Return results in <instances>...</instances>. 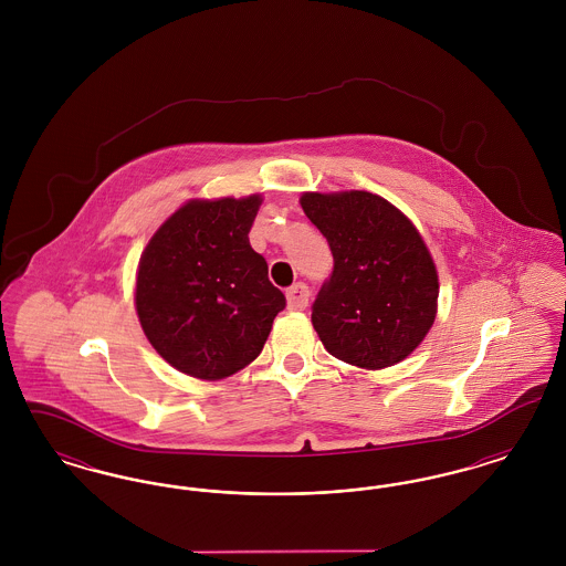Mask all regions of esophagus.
<instances>
[{
  "label": "esophagus",
  "instance_id": "1",
  "mask_svg": "<svg viewBox=\"0 0 566 566\" xmlns=\"http://www.w3.org/2000/svg\"><path fill=\"white\" fill-rule=\"evenodd\" d=\"M307 301H310V289L303 282H296L286 291V303H289V310L293 312L305 310Z\"/></svg>",
  "mask_w": 566,
  "mask_h": 566
}]
</instances>
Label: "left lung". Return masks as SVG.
Listing matches in <instances>:
<instances>
[{
    "instance_id": "left-lung-1",
    "label": "left lung",
    "mask_w": 566,
    "mask_h": 566,
    "mask_svg": "<svg viewBox=\"0 0 566 566\" xmlns=\"http://www.w3.org/2000/svg\"><path fill=\"white\" fill-rule=\"evenodd\" d=\"M301 208L333 252V271L312 305L328 354L384 369L416 350L437 316L439 280L413 222L367 190L303 192Z\"/></svg>"
}]
</instances>
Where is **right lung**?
<instances>
[{
  "label": "right lung",
  "mask_w": 566,
  "mask_h": 566,
  "mask_svg": "<svg viewBox=\"0 0 566 566\" xmlns=\"http://www.w3.org/2000/svg\"><path fill=\"white\" fill-rule=\"evenodd\" d=\"M261 195L190 199L142 252L135 310L153 348L178 371L222 379L250 365L286 296L248 233Z\"/></svg>",
  "instance_id": "right-lung-1"
}]
</instances>
